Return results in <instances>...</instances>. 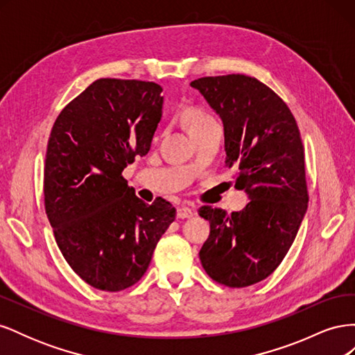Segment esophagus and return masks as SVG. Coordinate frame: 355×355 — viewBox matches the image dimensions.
<instances>
[{
	"label": "esophagus",
	"mask_w": 355,
	"mask_h": 355,
	"mask_svg": "<svg viewBox=\"0 0 355 355\" xmlns=\"http://www.w3.org/2000/svg\"><path fill=\"white\" fill-rule=\"evenodd\" d=\"M176 216H178L179 219H189V218L194 216V211H192L189 207L182 206V207H179V209H178Z\"/></svg>",
	"instance_id": "34e87169"
}]
</instances>
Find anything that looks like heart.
Segmentation results:
<instances>
[{"instance_id": "b5f03b06", "label": "heart", "mask_w": 355, "mask_h": 355, "mask_svg": "<svg viewBox=\"0 0 355 355\" xmlns=\"http://www.w3.org/2000/svg\"><path fill=\"white\" fill-rule=\"evenodd\" d=\"M187 123H188L189 133H194L201 130L204 127L216 123V120H214L207 111H204L201 108H192L187 115Z\"/></svg>"}]
</instances>
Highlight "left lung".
<instances>
[{
	"mask_svg": "<svg viewBox=\"0 0 355 355\" xmlns=\"http://www.w3.org/2000/svg\"><path fill=\"white\" fill-rule=\"evenodd\" d=\"M223 123L225 166L237 168L235 187L249 202L228 214L204 206L210 235L200 261L210 278L247 287L282 263L308 207L304 145L293 114L270 87L241 73L191 83Z\"/></svg>",
	"mask_w": 355,
	"mask_h": 355,
	"instance_id": "1",
	"label": "left lung"
}]
</instances>
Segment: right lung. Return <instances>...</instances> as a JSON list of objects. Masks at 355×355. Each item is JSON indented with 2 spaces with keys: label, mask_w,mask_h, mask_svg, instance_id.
Here are the masks:
<instances>
[{
  "label": "right lung",
  "mask_w": 355,
  "mask_h": 355,
  "mask_svg": "<svg viewBox=\"0 0 355 355\" xmlns=\"http://www.w3.org/2000/svg\"><path fill=\"white\" fill-rule=\"evenodd\" d=\"M161 92L151 81L96 80L62 110L49 137L44 204L56 243L73 272L105 292L141 280L176 218L168 201L148 206L121 176L151 148Z\"/></svg>",
  "instance_id": "obj_1"
}]
</instances>
